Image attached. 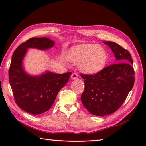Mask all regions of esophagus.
<instances>
[{
	"label": "esophagus",
	"mask_w": 146,
	"mask_h": 146,
	"mask_svg": "<svg viewBox=\"0 0 146 146\" xmlns=\"http://www.w3.org/2000/svg\"><path fill=\"white\" fill-rule=\"evenodd\" d=\"M78 78V75L76 73H73L72 75L71 76V78L72 80H74V79H77Z\"/></svg>",
	"instance_id": "34e87169"
}]
</instances>
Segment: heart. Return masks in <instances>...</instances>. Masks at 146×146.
<instances>
[{"label": "heart", "instance_id": "heart-1", "mask_svg": "<svg viewBox=\"0 0 146 146\" xmlns=\"http://www.w3.org/2000/svg\"><path fill=\"white\" fill-rule=\"evenodd\" d=\"M67 60L78 64L81 71L95 74L105 68L108 54L104 48L95 44H80L73 46L67 54Z\"/></svg>", "mask_w": 146, "mask_h": 146}]
</instances>
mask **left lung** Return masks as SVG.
I'll return each instance as SVG.
<instances>
[{
	"instance_id": "left-lung-1",
	"label": "left lung",
	"mask_w": 146,
	"mask_h": 146,
	"mask_svg": "<svg viewBox=\"0 0 146 146\" xmlns=\"http://www.w3.org/2000/svg\"><path fill=\"white\" fill-rule=\"evenodd\" d=\"M103 43L111 49L118 63L107 66L94 75L80 74L85 84L81 101L89 112L100 117L117 111L135 82L133 60L129 51L113 42Z\"/></svg>"
}]
</instances>
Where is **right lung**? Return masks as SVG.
<instances>
[{
	"label": "right lung",
	"instance_id": "obj_1",
	"mask_svg": "<svg viewBox=\"0 0 146 146\" xmlns=\"http://www.w3.org/2000/svg\"><path fill=\"white\" fill-rule=\"evenodd\" d=\"M55 42L46 37L29 38L15 50L9 69V81L15 102L32 115L45 113L53 104L58 91L68 82L71 72L63 74L46 71L31 76L24 71L23 60L28 48L48 49Z\"/></svg>",
	"mask_w": 146,
	"mask_h": 146
}]
</instances>
